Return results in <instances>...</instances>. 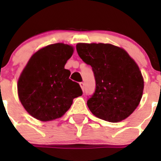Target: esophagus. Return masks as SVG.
Wrapping results in <instances>:
<instances>
[{"mask_svg": "<svg viewBox=\"0 0 161 161\" xmlns=\"http://www.w3.org/2000/svg\"><path fill=\"white\" fill-rule=\"evenodd\" d=\"M80 88L82 89V90L84 91V89H85V84H84L83 82H80Z\"/></svg>", "mask_w": 161, "mask_h": 161, "instance_id": "obj_1", "label": "esophagus"}]
</instances>
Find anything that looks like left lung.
<instances>
[{
  "label": "left lung",
  "mask_w": 161,
  "mask_h": 161,
  "mask_svg": "<svg viewBox=\"0 0 161 161\" xmlns=\"http://www.w3.org/2000/svg\"><path fill=\"white\" fill-rule=\"evenodd\" d=\"M76 51L94 75L96 89L87 101L90 111L111 123L126 119L143 95V79L136 62L111 44L78 43Z\"/></svg>",
  "instance_id": "left-lung-1"
}]
</instances>
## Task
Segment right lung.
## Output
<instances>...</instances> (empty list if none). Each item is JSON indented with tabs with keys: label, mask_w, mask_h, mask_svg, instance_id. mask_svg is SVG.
<instances>
[{
	"label": "right lung",
	"mask_w": 161,
	"mask_h": 161,
	"mask_svg": "<svg viewBox=\"0 0 161 161\" xmlns=\"http://www.w3.org/2000/svg\"><path fill=\"white\" fill-rule=\"evenodd\" d=\"M73 48L55 43L42 48L33 55L18 83V97L26 111L35 119L50 121L62 117L74 98L83 92L78 83L69 79L65 69Z\"/></svg>",
	"instance_id": "1"
}]
</instances>
